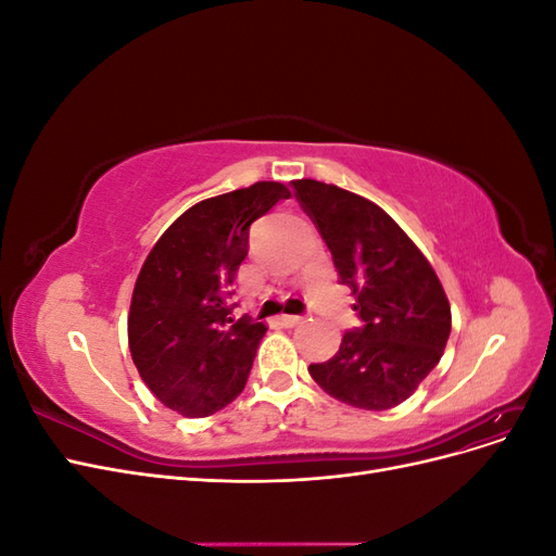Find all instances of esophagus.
<instances>
[{"label": "esophagus", "mask_w": 556, "mask_h": 556, "mask_svg": "<svg viewBox=\"0 0 556 556\" xmlns=\"http://www.w3.org/2000/svg\"><path fill=\"white\" fill-rule=\"evenodd\" d=\"M304 315H280V325L282 327H299L304 325Z\"/></svg>", "instance_id": "esophagus-1"}]
</instances>
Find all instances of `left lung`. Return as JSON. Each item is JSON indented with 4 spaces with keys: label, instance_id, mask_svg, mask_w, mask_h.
<instances>
[{
    "label": "left lung",
    "instance_id": "8db88e82",
    "mask_svg": "<svg viewBox=\"0 0 556 556\" xmlns=\"http://www.w3.org/2000/svg\"><path fill=\"white\" fill-rule=\"evenodd\" d=\"M292 185L362 319L359 329L345 331L339 352L311 364L308 374L352 408H394L443 357L452 329L443 285L422 250L374 201L313 178Z\"/></svg>",
    "mask_w": 556,
    "mask_h": 556
}]
</instances>
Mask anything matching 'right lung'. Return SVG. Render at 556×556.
<instances>
[{
  "label": "right lung",
  "mask_w": 556,
  "mask_h": 556,
  "mask_svg": "<svg viewBox=\"0 0 556 556\" xmlns=\"http://www.w3.org/2000/svg\"><path fill=\"white\" fill-rule=\"evenodd\" d=\"M290 190L276 180L199 201L148 252L131 292L134 366L166 408L208 417L237 399L266 327L229 317L227 294L250 225Z\"/></svg>",
  "instance_id": "obj_1"
}]
</instances>
